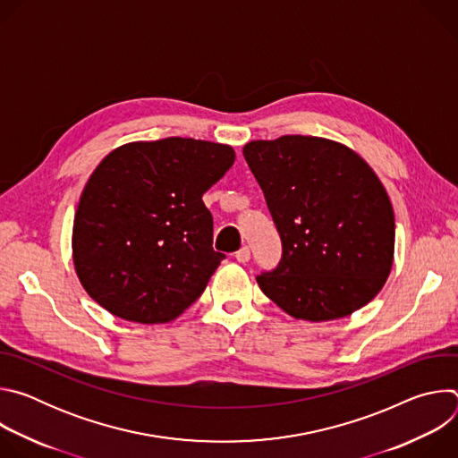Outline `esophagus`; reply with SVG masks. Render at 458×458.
Here are the masks:
<instances>
[{"label": "esophagus", "instance_id": "1", "mask_svg": "<svg viewBox=\"0 0 458 458\" xmlns=\"http://www.w3.org/2000/svg\"><path fill=\"white\" fill-rule=\"evenodd\" d=\"M235 259L239 260V263H248V260H250V248L242 246L239 251H235Z\"/></svg>", "mask_w": 458, "mask_h": 458}]
</instances>
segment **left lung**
Wrapping results in <instances>:
<instances>
[{
    "label": "left lung",
    "instance_id": "obj_1",
    "mask_svg": "<svg viewBox=\"0 0 458 458\" xmlns=\"http://www.w3.org/2000/svg\"><path fill=\"white\" fill-rule=\"evenodd\" d=\"M242 156L279 232V265L257 276L267 297L295 318L334 320L384 286L395 248L387 193L348 147L311 136L251 141Z\"/></svg>",
    "mask_w": 458,
    "mask_h": 458
}]
</instances>
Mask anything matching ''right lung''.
<instances>
[{"mask_svg": "<svg viewBox=\"0 0 458 458\" xmlns=\"http://www.w3.org/2000/svg\"><path fill=\"white\" fill-rule=\"evenodd\" d=\"M228 145L190 138L136 141L90 175L74 217L76 274L112 315L170 322L205 292L225 253L203 193L233 165Z\"/></svg>", "mask_w": 458, "mask_h": 458, "instance_id": "1", "label": "right lung"}]
</instances>
